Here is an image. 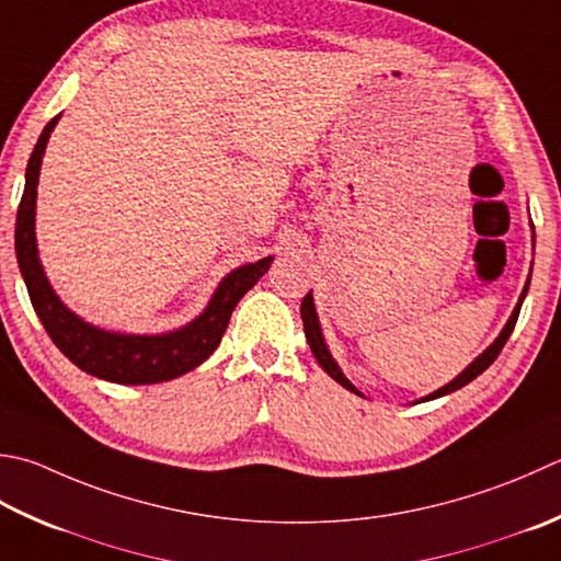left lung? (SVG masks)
I'll list each match as a JSON object with an SVG mask.
<instances>
[{
    "mask_svg": "<svg viewBox=\"0 0 561 561\" xmlns=\"http://www.w3.org/2000/svg\"><path fill=\"white\" fill-rule=\"evenodd\" d=\"M528 287H530V277H528V282H525V289H523V294H520V299H518V306H515L513 309V313H511V318H508V323L503 325V331H501V335L493 340V343L484 350V353H481L474 362H471V365L462 371V375H459L457 379H453L449 383H445L443 389H437V391H433L431 397H425V399H421V401H431V399H440V397H445V393H453V391H457V389H462L465 383H469L471 379H477L481 371L484 369H489L491 365H493V359L499 357V353L503 350V345H506V340L511 337V333H513V328H515V321H518V313H520V306H523V299H525V294H528ZM301 321H304V333H306V340H309V347H311V353H313V357L318 359V365H321L328 375H331L337 383H343L345 389H350L353 393H359L353 383H350V379L343 375V371H340V367H337V362L333 359V355L328 353V345H325V340H323V333H321V323H318V316H316V306H313V296H311V291L304 296V301H301Z\"/></svg>",
    "mask_w": 561,
    "mask_h": 561,
    "instance_id": "obj_1",
    "label": "left lung"
}]
</instances>
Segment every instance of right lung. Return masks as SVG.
Returning a JSON list of instances; mask_svg holds the SVG:
<instances>
[{"label":"right lung","mask_w":561,"mask_h":561,"mask_svg":"<svg viewBox=\"0 0 561 561\" xmlns=\"http://www.w3.org/2000/svg\"><path fill=\"white\" fill-rule=\"evenodd\" d=\"M58 118L60 116L48 121L36 148L31 152L24 196H21L16 211V260L21 277L26 282L33 311L38 313L55 347L87 375L114 383H158L182 377L190 369L199 367L218 347L228 328L230 313H233L248 289L255 287L262 274L270 270L274 257H262L252 265L230 272L218 284L204 313L194 318L190 325L180 328V331L162 335H126L108 333L84 323L53 291L46 272L41 267L36 248V186L43 152H46V142Z\"/></svg>","instance_id":"add662e5"}]
</instances>
